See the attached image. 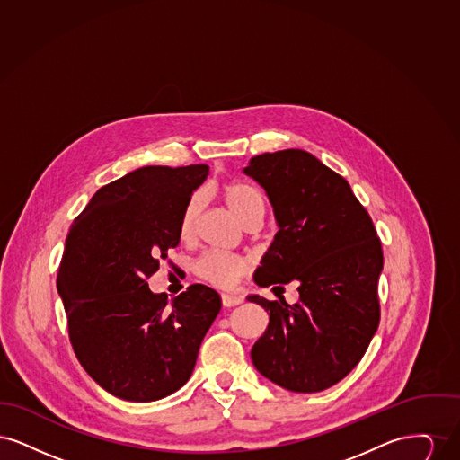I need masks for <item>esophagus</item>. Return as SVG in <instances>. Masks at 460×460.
<instances>
[{
    "label": "esophagus",
    "instance_id": "obj_1",
    "mask_svg": "<svg viewBox=\"0 0 460 460\" xmlns=\"http://www.w3.org/2000/svg\"><path fill=\"white\" fill-rule=\"evenodd\" d=\"M222 304H224V306L241 305V304H243V296H240V295H227V293H224V295H222Z\"/></svg>",
    "mask_w": 460,
    "mask_h": 460
}]
</instances>
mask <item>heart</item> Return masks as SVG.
<instances>
[{
	"mask_svg": "<svg viewBox=\"0 0 460 460\" xmlns=\"http://www.w3.org/2000/svg\"><path fill=\"white\" fill-rule=\"evenodd\" d=\"M222 198L231 210V214L240 220L244 226L252 224H261L265 212L263 198L257 190L246 184H229L222 190ZM201 208V198L199 195L190 198L186 203L181 220H179V236L181 238H190L195 227L198 212ZM250 269V263L246 259L238 257V255H227V253H219V252H207L203 253L197 263H195V272L198 278L210 285L217 288H231L234 285L241 276H244Z\"/></svg>",
	"mask_w": 460,
	"mask_h": 460,
	"instance_id": "obj_1",
	"label": "heart"
}]
</instances>
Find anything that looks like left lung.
<instances>
[{
  "instance_id": "1",
  "label": "left lung",
  "mask_w": 460,
  "mask_h": 460,
  "mask_svg": "<svg viewBox=\"0 0 460 460\" xmlns=\"http://www.w3.org/2000/svg\"><path fill=\"white\" fill-rule=\"evenodd\" d=\"M243 172L262 186L279 227L253 281H295L300 295L293 305L246 298L269 314L252 362L285 390L323 392L360 362L379 324L381 243L350 184L305 150L257 155Z\"/></svg>"
}]
</instances>
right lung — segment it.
<instances>
[{
    "mask_svg": "<svg viewBox=\"0 0 460 460\" xmlns=\"http://www.w3.org/2000/svg\"><path fill=\"white\" fill-rule=\"evenodd\" d=\"M208 165H148L100 188L66 234L57 289L84 371L110 394L155 402L186 385L219 314L205 285L167 300L146 279L179 244L181 214Z\"/></svg>",
    "mask_w": 460,
    "mask_h": 460,
    "instance_id": "add662e5",
    "label": "right lung"
}]
</instances>
